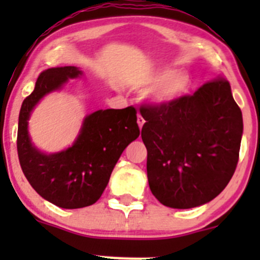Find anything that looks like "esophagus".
I'll use <instances>...</instances> for the list:
<instances>
[{"label": "esophagus", "instance_id": "34e87169", "mask_svg": "<svg viewBox=\"0 0 260 260\" xmlns=\"http://www.w3.org/2000/svg\"><path fill=\"white\" fill-rule=\"evenodd\" d=\"M137 123H138V127H140V129H142L143 124H145V119H143V118L141 117V115H138V117H137Z\"/></svg>", "mask_w": 260, "mask_h": 260}]
</instances>
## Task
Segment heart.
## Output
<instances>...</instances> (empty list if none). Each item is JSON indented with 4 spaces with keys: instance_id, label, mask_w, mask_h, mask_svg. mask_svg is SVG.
Segmentation results:
<instances>
[{
    "instance_id": "1",
    "label": "heart",
    "mask_w": 260,
    "mask_h": 260,
    "mask_svg": "<svg viewBox=\"0 0 260 260\" xmlns=\"http://www.w3.org/2000/svg\"><path fill=\"white\" fill-rule=\"evenodd\" d=\"M138 85L149 88L142 98L146 104L152 108H164L179 102L190 91L191 78L183 72L161 67L145 73Z\"/></svg>"
}]
</instances>
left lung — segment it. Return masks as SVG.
I'll list each match as a JSON object with an SVG mask.
<instances>
[{
  "label": "left lung",
  "mask_w": 260,
  "mask_h": 260,
  "mask_svg": "<svg viewBox=\"0 0 260 260\" xmlns=\"http://www.w3.org/2000/svg\"><path fill=\"white\" fill-rule=\"evenodd\" d=\"M147 177L167 208L192 209L216 198L237 169L242 111L225 79L204 83L164 108H141Z\"/></svg>",
  "instance_id": "obj_1"
}]
</instances>
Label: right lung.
I'll use <instances>...</instances> for the list:
<instances>
[{
  "mask_svg": "<svg viewBox=\"0 0 260 260\" xmlns=\"http://www.w3.org/2000/svg\"><path fill=\"white\" fill-rule=\"evenodd\" d=\"M83 77L77 67L51 68L39 75L35 89L18 115L17 152L21 169L34 190L62 209H80L99 200L125 147L137 140L140 128L133 107L99 109L84 117L72 146L48 153L34 145L28 120L41 99Z\"/></svg>",
  "mask_w": 260,
  "mask_h": 260,
  "instance_id": "obj_1",
  "label": "right lung"
}]
</instances>
